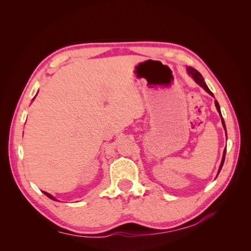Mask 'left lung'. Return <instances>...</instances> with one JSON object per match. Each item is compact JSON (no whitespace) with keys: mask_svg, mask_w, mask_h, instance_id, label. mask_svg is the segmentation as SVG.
I'll list each match as a JSON object with an SVG mask.
<instances>
[{"mask_svg":"<svg viewBox=\"0 0 251 251\" xmlns=\"http://www.w3.org/2000/svg\"><path fill=\"white\" fill-rule=\"evenodd\" d=\"M187 72L192 75L193 78L196 80V82L199 83V85H200L205 91H206L207 93H209L211 96H214V94H212L211 91H210V90L208 89V87L206 86V83H205V81H204V79H203V77H202V75H201L198 71H197L196 69H194V68H192V67H188V68H187ZM215 104H216V108H217L218 112L220 113V115H221V111H220V105H219V103H218L217 100L215 101ZM221 117H222V115H221ZM222 125H223V126H224V128H225V131H226V126H225V123H224L223 117H222ZM225 154H226V149L224 150L223 157H222V161H221V165H220V169H219V173H220V171H221L222 166H223V163H224V160H225ZM219 173H218V175H219Z\"/></svg>","mask_w":251,"mask_h":251,"instance_id":"left-lung-1","label":"left lung"}]
</instances>
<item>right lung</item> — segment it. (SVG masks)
Here are the masks:
<instances>
[{
	"instance_id": "right-lung-1",
	"label": "right lung",
	"mask_w": 251,
	"mask_h": 251,
	"mask_svg": "<svg viewBox=\"0 0 251 251\" xmlns=\"http://www.w3.org/2000/svg\"><path fill=\"white\" fill-rule=\"evenodd\" d=\"M45 195H46L47 197H48V198H50V199H52V200H55V201H57L56 199H54V198H53V197L50 195V194H48V193H46V192H43Z\"/></svg>"
}]
</instances>
